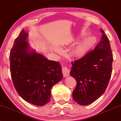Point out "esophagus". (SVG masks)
Wrapping results in <instances>:
<instances>
[{
  "instance_id": "1",
  "label": "esophagus",
  "mask_w": 121,
  "mask_h": 121,
  "mask_svg": "<svg viewBox=\"0 0 121 121\" xmlns=\"http://www.w3.org/2000/svg\"><path fill=\"white\" fill-rule=\"evenodd\" d=\"M63 75L64 77H68L70 74V70L66 67H63L62 68Z\"/></svg>"
}]
</instances>
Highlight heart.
Masks as SVG:
<instances>
[{
	"label": "heart",
	"instance_id": "heart-1",
	"mask_svg": "<svg viewBox=\"0 0 121 121\" xmlns=\"http://www.w3.org/2000/svg\"><path fill=\"white\" fill-rule=\"evenodd\" d=\"M87 35L86 32H84L82 35L83 36ZM96 42V39L94 37H88L83 39L82 42L78 44L76 46L71 49L70 52V56L73 58H82L86 54L89 50L92 47ZM56 53L62 52V49L60 47L56 46L54 48Z\"/></svg>",
	"mask_w": 121,
	"mask_h": 121
}]
</instances>
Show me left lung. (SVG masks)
I'll use <instances>...</instances> for the list:
<instances>
[{"mask_svg": "<svg viewBox=\"0 0 121 121\" xmlns=\"http://www.w3.org/2000/svg\"><path fill=\"white\" fill-rule=\"evenodd\" d=\"M100 31L101 40L95 49L71 62L70 74L77 82L73 97L81 105H89L103 95L111 77V48L105 32L101 29Z\"/></svg>", "mask_w": 121, "mask_h": 121, "instance_id": "obj_1", "label": "left lung"}]
</instances>
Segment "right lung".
Returning a JSON list of instances; mask_svg holds the SVG:
<instances>
[{
  "mask_svg": "<svg viewBox=\"0 0 121 121\" xmlns=\"http://www.w3.org/2000/svg\"><path fill=\"white\" fill-rule=\"evenodd\" d=\"M28 35L22 30L14 41L9 54L11 77L22 99L44 106L50 101L53 86L62 78L61 67L58 62L31 50L26 42Z\"/></svg>",
  "mask_w": 121,
  "mask_h": 121,
  "instance_id": "1",
  "label": "right lung"
}]
</instances>
